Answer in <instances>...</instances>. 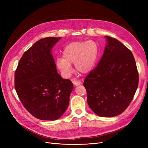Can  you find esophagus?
<instances>
[{"label": "esophagus", "instance_id": "obj_1", "mask_svg": "<svg viewBox=\"0 0 148 148\" xmlns=\"http://www.w3.org/2000/svg\"><path fill=\"white\" fill-rule=\"evenodd\" d=\"M73 84L75 85V86H79V85H80V84H82L81 82H79L78 81H77V80H73Z\"/></svg>", "mask_w": 148, "mask_h": 148}]
</instances>
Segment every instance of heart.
<instances>
[{"instance_id": "obj_1", "label": "heart", "mask_w": 148, "mask_h": 148, "mask_svg": "<svg viewBox=\"0 0 148 148\" xmlns=\"http://www.w3.org/2000/svg\"><path fill=\"white\" fill-rule=\"evenodd\" d=\"M99 54L96 43L92 41L72 42L66 45L62 58H57L56 64L64 77H69L72 73L71 64H74L78 73L86 74L92 70Z\"/></svg>"}]
</instances>
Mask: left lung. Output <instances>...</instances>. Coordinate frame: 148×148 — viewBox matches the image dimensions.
<instances>
[{"label":"left lung","mask_w":148,"mask_h":148,"mask_svg":"<svg viewBox=\"0 0 148 148\" xmlns=\"http://www.w3.org/2000/svg\"><path fill=\"white\" fill-rule=\"evenodd\" d=\"M107 44L97 66L85 78L87 102L98 116L112 117L126 109L135 96L139 76L130 50L106 36Z\"/></svg>","instance_id":"obj_1"}]
</instances>
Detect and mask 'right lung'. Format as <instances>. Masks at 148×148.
Here are the masks:
<instances>
[{
    "label": "right lung",
    "instance_id": "1",
    "mask_svg": "<svg viewBox=\"0 0 148 148\" xmlns=\"http://www.w3.org/2000/svg\"><path fill=\"white\" fill-rule=\"evenodd\" d=\"M60 38L49 37L36 42L23 53L15 73V88L22 104L40 120L59 119L69 106L73 89L70 80L57 73L51 53Z\"/></svg>",
    "mask_w": 148,
    "mask_h": 148
}]
</instances>
